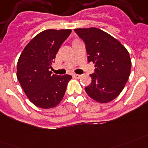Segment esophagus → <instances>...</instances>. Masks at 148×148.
Segmentation results:
<instances>
[{
	"mask_svg": "<svg viewBox=\"0 0 148 148\" xmlns=\"http://www.w3.org/2000/svg\"><path fill=\"white\" fill-rule=\"evenodd\" d=\"M73 76L76 79H79V78L82 77V75H79V74H73Z\"/></svg>",
	"mask_w": 148,
	"mask_h": 148,
	"instance_id": "obj_1",
	"label": "esophagus"
}]
</instances>
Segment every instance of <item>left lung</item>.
<instances>
[{
	"label": "left lung",
	"instance_id": "8db88e82",
	"mask_svg": "<svg viewBox=\"0 0 148 148\" xmlns=\"http://www.w3.org/2000/svg\"><path fill=\"white\" fill-rule=\"evenodd\" d=\"M86 45L88 62L95 63L92 82L85 90L99 103H108L117 97L130 76L131 61L126 48L118 40L96 28L74 29Z\"/></svg>",
	"mask_w": 148,
	"mask_h": 148
}]
</instances>
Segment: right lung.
<instances>
[{"label": "right lung", "mask_w": 148, "mask_h": 148, "mask_svg": "<svg viewBox=\"0 0 148 148\" xmlns=\"http://www.w3.org/2000/svg\"><path fill=\"white\" fill-rule=\"evenodd\" d=\"M71 29L45 30L26 45L17 65V78L33 104L40 108L57 106L63 98L72 75H58L50 71L60 47Z\"/></svg>", "instance_id": "add662e5"}]
</instances>
